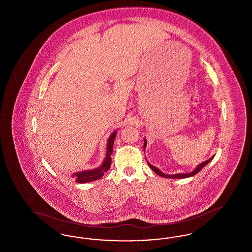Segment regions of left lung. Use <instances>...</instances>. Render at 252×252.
Here are the masks:
<instances>
[{"label":"left lung","instance_id":"obj_1","mask_svg":"<svg viewBox=\"0 0 252 252\" xmlns=\"http://www.w3.org/2000/svg\"><path fill=\"white\" fill-rule=\"evenodd\" d=\"M146 147V140L144 139V148ZM214 157H212L211 158H209L208 160H206V161H204V162H201L200 164H198L194 170H192V172H190V173H180V174H175V175H168V174H165V173H162L158 168L155 167V166H153L152 164H150L148 161H147V164H148V166L151 168L156 174H158V176H160V177H162V178H167V179H186V178H190V177H192V176H194V175H196L202 168L205 167L213 158H214Z\"/></svg>","mask_w":252,"mask_h":252}]
</instances>
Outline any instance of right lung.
<instances>
[{
	"instance_id": "add662e5",
	"label": "right lung",
	"mask_w": 252,
	"mask_h": 252,
	"mask_svg": "<svg viewBox=\"0 0 252 252\" xmlns=\"http://www.w3.org/2000/svg\"><path fill=\"white\" fill-rule=\"evenodd\" d=\"M116 134H117V130L112 132L108 138L107 152H106V157L103 163L99 167L93 170H86V171L73 173L72 178H73L76 182L78 183L91 182L94 180H99L104 176V173L107 172L111 165V154L113 150V144H114Z\"/></svg>"
}]
</instances>
